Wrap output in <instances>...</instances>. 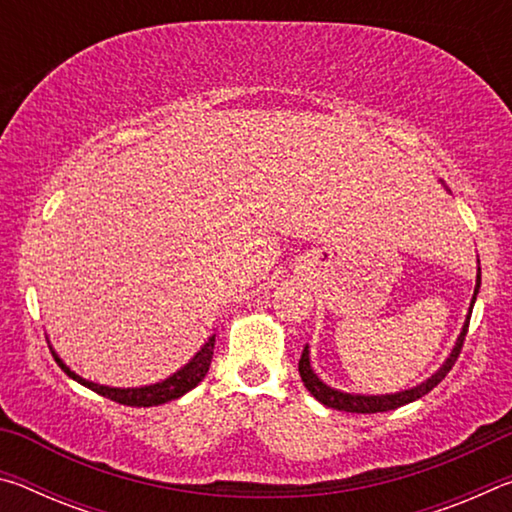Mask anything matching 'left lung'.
<instances>
[{"instance_id":"8db88e82","label":"left lung","mask_w":512,"mask_h":512,"mask_svg":"<svg viewBox=\"0 0 512 512\" xmlns=\"http://www.w3.org/2000/svg\"><path fill=\"white\" fill-rule=\"evenodd\" d=\"M443 183V180H440ZM445 185V183H443ZM479 262V259H476ZM479 287H481V266L476 268V287H474V296L470 302V309H467V316H465V323L461 334H458V339L454 343L452 352H449V357L443 361V366H440L436 372H433L431 377H427L424 381H420L418 386L413 388H406V391L400 393H386V395H361V393H345L339 391V388H332L327 386L323 379H320L314 368H311V359H309V345H305V350H302V357L298 363V370H300V377H302V384H305L307 391L316 397L320 404L329 406V409H336V411H348V413H381V411H393V409H400V406L409 404L420 400V397L427 395L429 391H433L440 381L445 379V375L458 359V354H461L463 348V341H465V334H467V325H470V316H472V309H474V302L476 296H479Z\"/></svg>"}]
</instances>
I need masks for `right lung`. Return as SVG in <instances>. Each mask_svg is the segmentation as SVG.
I'll use <instances>...</instances> for the list:
<instances>
[{
    "label": "right lung",
    "instance_id": "add662e5",
    "mask_svg": "<svg viewBox=\"0 0 512 512\" xmlns=\"http://www.w3.org/2000/svg\"><path fill=\"white\" fill-rule=\"evenodd\" d=\"M214 336L216 334H212L210 339H207L201 345V350H198L194 357L185 363L183 368L173 372V375H169L167 379L155 381V384H149V386H135V388H117V386L94 384V381L76 375V372L69 368L63 359L58 357L56 350L51 348V343H49V350H51V354H54L58 366L67 372V377L79 381L81 386L90 388V391L108 397V400H112V402L126 404V406H158V404H164V402L178 400V397H183L185 393H189L192 388L201 384L203 377L207 375V370H210V363H212Z\"/></svg>",
    "mask_w": 512,
    "mask_h": 512
}]
</instances>
